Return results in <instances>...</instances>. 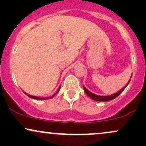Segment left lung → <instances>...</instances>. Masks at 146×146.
<instances>
[{"label": "left lung", "mask_w": 146, "mask_h": 146, "mask_svg": "<svg viewBox=\"0 0 146 146\" xmlns=\"http://www.w3.org/2000/svg\"><path fill=\"white\" fill-rule=\"evenodd\" d=\"M132 78V76H131ZM130 80H129L128 82L127 83V84L125 85V86L123 87V88H122L121 90H119L118 92H117V93H114V94L110 95V96H102V95H95L94 94V93H91V92L89 91L88 89H86V87H85L84 86H83L84 88V92L86 93V94L88 95V96H89L90 98L93 99V100H95V101H98V102H107V101H110V100H113V99L116 98L118 95H119L121 93H122V92L123 91V90L125 89V87H126L127 86H128V84H129V82H130Z\"/></svg>", "instance_id": "left-lung-1"}]
</instances>
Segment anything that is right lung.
<instances>
[{
  "label": "right lung",
  "instance_id": "1",
  "mask_svg": "<svg viewBox=\"0 0 146 146\" xmlns=\"http://www.w3.org/2000/svg\"><path fill=\"white\" fill-rule=\"evenodd\" d=\"M60 86L59 87V88H58V90H57V92H56V93H55V94L54 95H53V96H51V97H50V99H51V98H53V96H54V95H56V94H57V93H58V92H59V90H60ZM24 93H25V94H26L27 95V96L28 97H29V98H31V99H34V100H47V99H48V98H38V97H36V96H33V95H29V94H27V93H25V92H24Z\"/></svg>",
  "mask_w": 146,
  "mask_h": 146
}]
</instances>
